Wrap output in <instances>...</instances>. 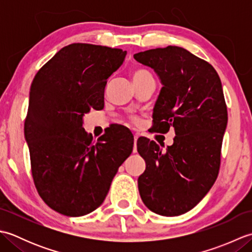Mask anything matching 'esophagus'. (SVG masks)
Returning a JSON list of instances; mask_svg holds the SVG:
<instances>
[{"label": "esophagus", "mask_w": 252, "mask_h": 252, "mask_svg": "<svg viewBox=\"0 0 252 252\" xmlns=\"http://www.w3.org/2000/svg\"><path fill=\"white\" fill-rule=\"evenodd\" d=\"M137 138H138V135H137V134H135V135H134V144H136ZM133 152L136 153V147H134V151H133Z\"/></svg>", "instance_id": "obj_1"}]
</instances>
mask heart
Wrapping results in <instances>:
<instances>
[{"instance_id": "heart-1", "label": "heart", "mask_w": 252, "mask_h": 252, "mask_svg": "<svg viewBox=\"0 0 252 252\" xmlns=\"http://www.w3.org/2000/svg\"><path fill=\"white\" fill-rule=\"evenodd\" d=\"M131 77H132L133 82H137V81H141V80L145 79V78L152 77V74L149 73L147 70H145V69L136 68L131 72Z\"/></svg>"}]
</instances>
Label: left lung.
Listing matches in <instances>:
<instances>
[{
    "instance_id": "1",
    "label": "left lung",
    "mask_w": 252,
    "mask_h": 252,
    "mask_svg": "<svg viewBox=\"0 0 252 252\" xmlns=\"http://www.w3.org/2000/svg\"><path fill=\"white\" fill-rule=\"evenodd\" d=\"M134 60L154 69L162 84L153 131L167 133L173 126L175 132L165 152L146 137L137 140V152L146 162L138 191L153 212L181 216L207 195L218 178L227 125L221 80L210 63L183 47L140 52Z\"/></svg>"
}]
</instances>
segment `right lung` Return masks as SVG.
<instances>
[{"mask_svg": "<svg viewBox=\"0 0 252 252\" xmlns=\"http://www.w3.org/2000/svg\"><path fill=\"white\" fill-rule=\"evenodd\" d=\"M126 51L85 43L63 47L32 81L25 138L37 192L53 210L82 217L97 209L134 138L122 126L97 143L83 129V116L104 108L107 81Z\"/></svg>", "mask_w": 252, "mask_h": 252, "instance_id": "right-lung-1", "label": "right lung"}]
</instances>
